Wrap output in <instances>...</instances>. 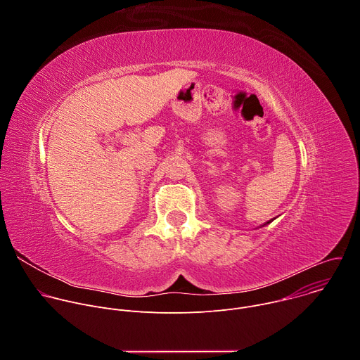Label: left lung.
Wrapping results in <instances>:
<instances>
[{"instance_id":"left-lung-1","label":"left lung","mask_w":360,"mask_h":360,"mask_svg":"<svg viewBox=\"0 0 360 360\" xmlns=\"http://www.w3.org/2000/svg\"><path fill=\"white\" fill-rule=\"evenodd\" d=\"M269 222H271V221H268V222H266V224H269ZM266 224H264V225H266ZM264 225H262V226H264Z\"/></svg>"}]
</instances>
